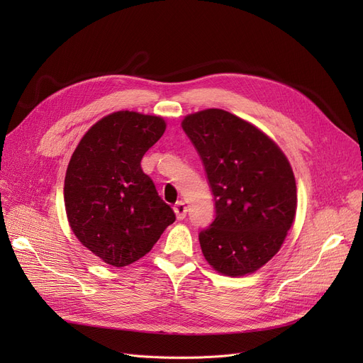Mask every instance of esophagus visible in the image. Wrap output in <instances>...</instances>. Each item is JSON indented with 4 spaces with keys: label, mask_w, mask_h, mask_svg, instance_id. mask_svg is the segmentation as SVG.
<instances>
[{
    "label": "esophagus",
    "mask_w": 363,
    "mask_h": 363,
    "mask_svg": "<svg viewBox=\"0 0 363 363\" xmlns=\"http://www.w3.org/2000/svg\"><path fill=\"white\" fill-rule=\"evenodd\" d=\"M174 212L177 215V219L178 220H182L185 216H186V206L184 201H178L175 206H174Z\"/></svg>",
    "instance_id": "esophagus-1"
}]
</instances>
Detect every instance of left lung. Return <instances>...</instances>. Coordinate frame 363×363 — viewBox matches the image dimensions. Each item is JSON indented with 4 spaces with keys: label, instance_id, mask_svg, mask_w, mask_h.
<instances>
[{
    "label": "left lung",
    "instance_id": "obj_1",
    "mask_svg": "<svg viewBox=\"0 0 363 363\" xmlns=\"http://www.w3.org/2000/svg\"><path fill=\"white\" fill-rule=\"evenodd\" d=\"M203 162L216 218L201 252L228 277L253 274L281 249L297 207L293 169L281 148L235 114L207 108L182 121Z\"/></svg>",
    "mask_w": 363,
    "mask_h": 363
}]
</instances>
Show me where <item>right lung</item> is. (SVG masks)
I'll return each mask as SVG.
<instances>
[{"mask_svg": "<svg viewBox=\"0 0 363 363\" xmlns=\"http://www.w3.org/2000/svg\"><path fill=\"white\" fill-rule=\"evenodd\" d=\"M164 129L159 116L122 110L91 126L73 151L65 178L67 220L76 238L107 264L137 262L175 222L141 169Z\"/></svg>", "mask_w": 363, "mask_h": 363, "instance_id": "right-lung-1", "label": "right lung"}]
</instances>
